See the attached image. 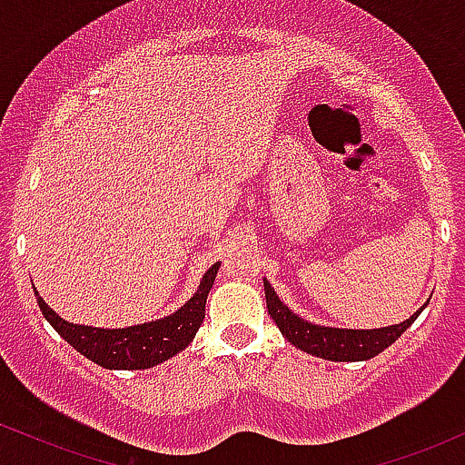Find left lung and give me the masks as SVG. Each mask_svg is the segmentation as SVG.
<instances>
[{
  "label": "left lung",
  "instance_id": "left-lung-1",
  "mask_svg": "<svg viewBox=\"0 0 465 465\" xmlns=\"http://www.w3.org/2000/svg\"><path fill=\"white\" fill-rule=\"evenodd\" d=\"M265 302H268V314L279 327V331L301 351L312 353V356L331 360V362H358V360H369L384 349L393 345L395 341L409 330L415 318L421 314L426 305H421L413 316L406 318L400 325L380 327V330H338V327H322L314 322L302 321L294 312L288 310L283 301L276 296V292L268 281L263 279Z\"/></svg>",
  "mask_w": 465,
  "mask_h": 465
}]
</instances>
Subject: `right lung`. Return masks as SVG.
<instances>
[{"mask_svg": "<svg viewBox=\"0 0 465 465\" xmlns=\"http://www.w3.org/2000/svg\"><path fill=\"white\" fill-rule=\"evenodd\" d=\"M219 270V261L208 268L202 276L200 288L180 310L160 321L143 322V325L124 327V330H101V327H87L67 322L56 314L48 302L35 290L36 302L44 312L45 321L59 331L64 341L70 342L78 353L90 358L92 362L101 364L103 369H151L164 360L177 356L182 349L191 345L197 330L204 322L206 296L211 292Z\"/></svg>", "mask_w": 465, "mask_h": 465, "instance_id": "1", "label": "right lung"}]
</instances>
